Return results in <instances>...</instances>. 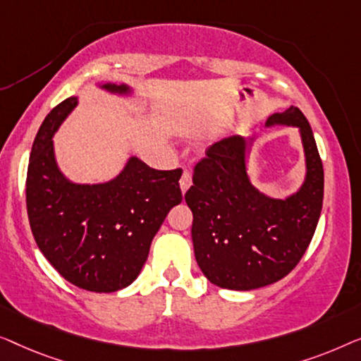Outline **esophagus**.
Segmentation results:
<instances>
[{
    "label": "esophagus",
    "instance_id": "esophagus-1",
    "mask_svg": "<svg viewBox=\"0 0 361 361\" xmlns=\"http://www.w3.org/2000/svg\"><path fill=\"white\" fill-rule=\"evenodd\" d=\"M190 186H191V171L185 170V171H183L181 178H180V188H181L183 192H186L188 188H190Z\"/></svg>",
    "mask_w": 361,
    "mask_h": 361
}]
</instances>
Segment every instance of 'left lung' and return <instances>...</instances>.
<instances>
[{"label": "left lung", "mask_w": 361, "mask_h": 361, "mask_svg": "<svg viewBox=\"0 0 361 361\" xmlns=\"http://www.w3.org/2000/svg\"><path fill=\"white\" fill-rule=\"evenodd\" d=\"M301 129L307 176L288 200H270L245 173V140L216 142L195 165L185 201L201 271L216 286L247 291L281 280L298 265L316 232L324 200V166L312 129L296 106L267 124Z\"/></svg>", "instance_id": "obj_1"}]
</instances>
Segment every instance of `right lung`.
I'll return each instance as SVG.
<instances>
[{"mask_svg":"<svg viewBox=\"0 0 361 361\" xmlns=\"http://www.w3.org/2000/svg\"><path fill=\"white\" fill-rule=\"evenodd\" d=\"M75 106V98L55 106L34 139L26 178L29 224L40 252L65 280L86 291L114 293L135 280L152 238L181 202L183 170H154L130 159L104 185L67 181L55 165L52 135Z\"/></svg>","mask_w":361,"mask_h":361,"instance_id":"obj_1","label":"right lung"}]
</instances>
